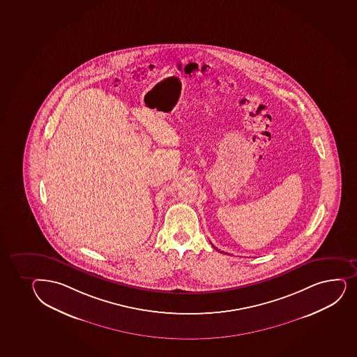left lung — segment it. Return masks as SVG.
<instances>
[{
	"instance_id": "1",
	"label": "left lung",
	"mask_w": 357,
	"mask_h": 357,
	"mask_svg": "<svg viewBox=\"0 0 357 357\" xmlns=\"http://www.w3.org/2000/svg\"><path fill=\"white\" fill-rule=\"evenodd\" d=\"M213 248H215V250H218V249H217V248H215V246H213ZM218 251H219V250H218Z\"/></svg>"
}]
</instances>
